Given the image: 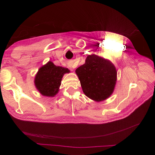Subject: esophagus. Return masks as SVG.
<instances>
[{"mask_svg":"<svg viewBox=\"0 0 155 155\" xmlns=\"http://www.w3.org/2000/svg\"><path fill=\"white\" fill-rule=\"evenodd\" d=\"M68 67L70 68H71V69H72V68H74L75 67H74V66L73 65V64H72V63H69L68 64Z\"/></svg>","mask_w":155,"mask_h":155,"instance_id":"esophagus-1","label":"esophagus"}]
</instances>
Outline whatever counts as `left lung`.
<instances>
[{
	"label": "left lung",
	"instance_id": "left-lung-1",
	"mask_svg": "<svg viewBox=\"0 0 155 155\" xmlns=\"http://www.w3.org/2000/svg\"><path fill=\"white\" fill-rule=\"evenodd\" d=\"M83 92L90 99L102 101L113 93L117 81V71L109 59L97 55H88L85 63L76 70Z\"/></svg>",
	"mask_w": 155,
	"mask_h": 155
}]
</instances>
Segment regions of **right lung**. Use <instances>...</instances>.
I'll list each match as a JSON object with an SVG mask.
<instances>
[{"label":"right lung","mask_w":155,"mask_h":155,"mask_svg":"<svg viewBox=\"0 0 155 155\" xmlns=\"http://www.w3.org/2000/svg\"><path fill=\"white\" fill-rule=\"evenodd\" d=\"M69 72L67 68L56 66L50 61L43 65L35 74V88L44 96L54 97L59 91L64 74Z\"/></svg>","instance_id":"right-lung-1"}]
</instances>
